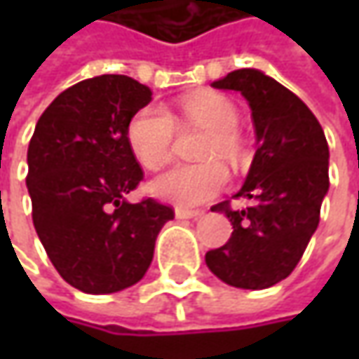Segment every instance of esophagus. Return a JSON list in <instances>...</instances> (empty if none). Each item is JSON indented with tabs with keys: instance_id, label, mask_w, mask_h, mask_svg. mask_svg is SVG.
<instances>
[{
	"instance_id": "obj_1",
	"label": "esophagus",
	"mask_w": 359,
	"mask_h": 359,
	"mask_svg": "<svg viewBox=\"0 0 359 359\" xmlns=\"http://www.w3.org/2000/svg\"><path fill=\"white\" fill-rule=\"evenodd\" d=\"M203 212L200 210H184V208H177L175 210V217L177 219H194V217H200Z\"/></svg>"
}]
</instances>
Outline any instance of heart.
<instances>
[{"mask_svg": "<svg viewBox=\"0 0 359 359\" xmlns=\"http://www.w3.org/2000/svg\"><path fill=\"white\" fill-rule=\"evenodd\" d=\"M182 111L189 121L212 130V137L208 140L203 151L205 158H238L240 140L236 135V128L240 123V116L229 100L214 91H201L184 100ZM128 142L133 156L144 168L159 170L172 159L175 119L163 107L147 105L131 118ZM226 184L228 170L219 161H205L196 165H175L158 175L149 189L156 198L168 203L194 208L212 200L226 187Z\"/></svg>", "mask_w": 359, "mask_h": 359, "instance_id": "obj_1", "label": "heart"}]
</instances>
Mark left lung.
<instances>
[{"label": "left lung", "instance_id": "1", "mask_svg": "<svg viewBox=\"0 0 359 359\" xmlns=\"http://www.w3.org/2000/svg\"><path fill=\"white\" fill-rule=\"evenodd\" d=\"M212 86L248 100L257 149L233 196L250 205L231 210L222 201L212 208L228 215L233 231L226 245L205 254V264L228 285L266 290L294 271L320 224L330 149L310 107L264 72L236 69Z\"/></svg>", "mask_w": 359, "mask_h": 359}]
</instances>
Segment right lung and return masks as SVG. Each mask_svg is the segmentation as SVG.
I'll return each instance as SVG.
<instances>
[{
    "mask_svg": "<svg viewBox=\"0 0 359 359\" xmlns=\"http://www.w3.org/2000/svg\"><path fill=\"white\" fill-rule=\"evenodd\" d=\"M151 91L128 76H97L62 91L27 147V191L39 241L65 282L86 294L137 283L154 259L170 205L126 196L144 172L131 151V118Z\"/></svg>",
    "mask_w": 359,
    "mask_h": 359,
    "instance_id": "add662e5",
    "label": "right lung"
}]
</instances>
